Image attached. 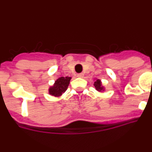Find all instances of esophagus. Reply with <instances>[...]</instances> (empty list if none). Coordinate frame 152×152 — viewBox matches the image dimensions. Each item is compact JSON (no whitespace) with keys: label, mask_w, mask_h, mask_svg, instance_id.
Returning a JSON list of instances; mask_svg holds the SVG:
<instances>
[{"label":"esophagus","mask_w":152,"mask_h":152,"mask_svg":"<svg viewBox=\"0 0 152 152\" xmlns=\"http://www.w3.org/2000/svg\"><path fill=\"white\" fill-rule=\"evenodd\" d=\"M77 77H84V74H83V73L77 74Z\"/></svg>","instance_id":"obj_1"}]
</instances>
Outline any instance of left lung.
Returning a JSON list of instances; mask_svg holds the SVG:
<instances>
[{
  "mask_svg": "<svg viewBox=\"0 0 152 152\" xmlns=\"http://www.w3.org/2000/svg\"><path fill=\"white\" fill-rule=\"evenodd\" d=\"M94 85V87H95V88H96V91H103V87L102 86V84H101V81H100V80H99V79H97V80L95 81Z\"/></svg>",
  "mask_w": 152,
  "mask_h": 152,
  "instance_id": "left-lung-1",
  "label": "left lung"
}]
</instances>
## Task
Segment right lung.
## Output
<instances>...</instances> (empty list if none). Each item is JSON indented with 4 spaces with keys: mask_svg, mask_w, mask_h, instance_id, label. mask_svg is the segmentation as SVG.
Returning <instances> with one entry per match:
<instances>
[{
    "mask_svg": "<svg viewBox=\"0 0 152 152\" xmlns=\"http://www.w3.org/2000/svg\"><path fill=\"white\" fill-rule=\"evenodd\" d=\"M72 77H61L56 80L54 85L51 87L49 89V94L55 96H59L62 94L68 88L69 85L70 80Z\"/></svg>",
    "mask_w": 152,
    "mask_h": 152,
    "instance_id": "obj_1",
    "label": "right lung"
}]
</instances>
